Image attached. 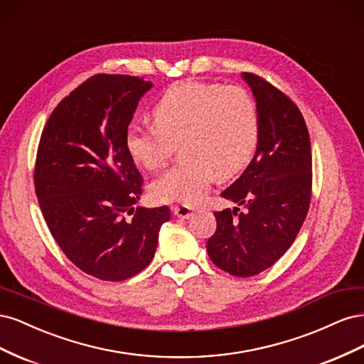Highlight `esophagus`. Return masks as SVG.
<instances>
[{
	"instance_id": "34e87169",
	"label": "esophagus",
	"mask_w": 364,
	"mask_h": 364,
	"mask_svg": "<svg viewBox=\"0 0 364 364\" xmlns=\"http://www.w3.org/2000/svg\"><path fill=\"white\" fill-rule=\"evenodd\" d=\"M171 211L176 217H179V218H191L194 214L193 209L186 205H176L171 208Z\"/></svg>"
}]
</instances>
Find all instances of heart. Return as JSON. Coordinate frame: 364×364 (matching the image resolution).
I'll return each mask as SVG.
<instances>
[{"mask_svg":"<svg viewBox=\"0 0 364 364\" xmlns=\"http://www.w3.org/2000/svg\"><path fill=\"white\" fill-rule=\"evenodd\" d=\"M151 115L155 124L127 127L124 147L141 167L156 171L171 158L176 144L182 146L183 159L151 185L158 200L199 203L215 178H234L258 146L257 103L241 86L173 85L153 106Z\"/></svg>","mask_w":364,"mask_h":364,"instance_id":"b5f03b06","label":"heart"}]
</instances>
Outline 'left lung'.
<instances>
[{
  "label": "left lung",
  "mask_w": 364,
  "mask_h": 364,
  "mask_svg": "<svg viewBox=\"0 0 364 364\" xmlns=\"http://www.w3.org/2000/svg\"><path fill=\"white\" fill-rule=\"evenodd\" d=\"M255 95L259 139L245 173L222 193L243 206L214 213L206 250L218 269L249 278L272 267L293 245L311 202L313 159L305 119L291 98L262 77L243 73Z\"/></svg>",
  "instance_id": "8db88e82"
}]
</instances>
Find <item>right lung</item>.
<instances>
[{"label":"right lung","mask_w":364,"mask_h":364,"mask_svg":"<svg viewBox=\"0 0 364 364\" xmlns=\"http://www.w3.org/2000/svg\"><path fill=\"white\" fill-rule=\"evenodd\" d=\"M150 87L144 77L95 74L54 107L41 135L33 179L43 220L74 266L102 281L144 270L170 220L168 206L134 209L142 176L124 134Z\"/></svg>","instance_id":"1"}]
</instances>
